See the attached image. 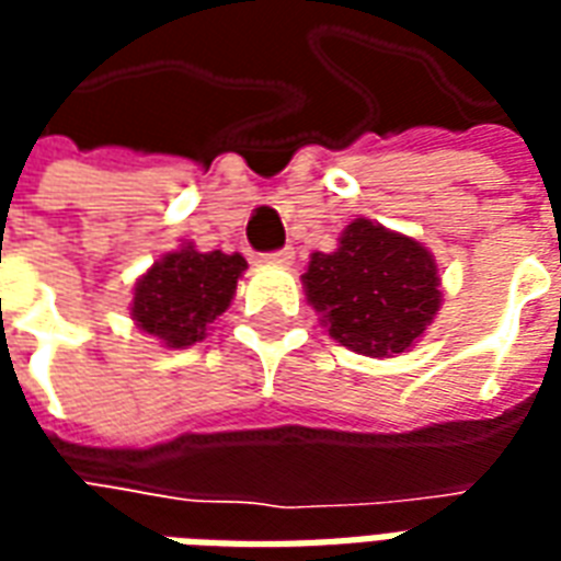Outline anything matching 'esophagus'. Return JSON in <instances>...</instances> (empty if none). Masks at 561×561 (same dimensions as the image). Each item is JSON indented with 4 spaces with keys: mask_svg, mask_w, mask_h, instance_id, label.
Segmentation results:
<instances>
[{
    "mask_svg": "<svg viewBox=\"0 0 561 561\" xmlns=\"http://www.w3.org/2000/svg\"><path fill=\"white\" fill-rule=\"evenodd\" d=\"M291 257H294V249H276V252H267V261L270 264H291Z\"/></svg>",
    "mask_w": 561,
    "mask_h": 561,
    "instance_id": "obj_1",
    "label": "esophagus"
}]
</instances>
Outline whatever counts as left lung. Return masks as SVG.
I'll return each mask as SVG.
<instances>
[{"instance_id": "1", "label": "left lung", "mask_w": 561, "mask_h": 561, "mask_svg": "<svg viewBox=\"0 0 561 561\" xmlns=\"http://www.w3.org/2000/svg\"><path fill=\"white\" fill-rule=\"evenodd\" d=\"M304 288L330 336L366 357L409 352L442 306L430 249L369 219H354L336 252L312 255Z\"/></svg>"}]
</instances>
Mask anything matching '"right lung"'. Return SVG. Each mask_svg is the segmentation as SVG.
<instances>
[{
	"instance_id": "right-lung-1",
	"label": "right lung",
	"mask_w": 561,
	"mask_h": 561,
	"mask_svg": "<svg viewBox=\"0 0 561 561\" xmlns=\"http://www.w3.org/2000/svg\"><path fill=\"white\" fill-rule=\"evenodd\" d=\"M245 257L197 252L185 243L156 261L135 285L131 318L168 348H185L207 336L209 324L231 306Z\"/></svg>"
}]
</instances>
